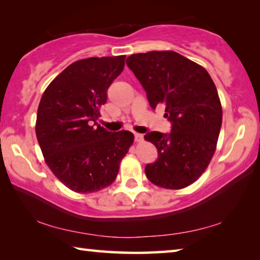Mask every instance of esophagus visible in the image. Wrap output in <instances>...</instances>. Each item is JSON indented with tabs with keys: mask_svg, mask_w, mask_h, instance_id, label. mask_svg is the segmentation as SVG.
<instances>
[{
	"mask_svg": "<svg viewBox=\"0 0 260 260\" xmlns=\"http://www.w3.org/2000/svg\"><path fill=\"white\" fill-rule=\"evenodd\" d=\"M135 141L137 142V143H140V142H142L143 141V137H144V136H143V134H139V133H135Z\"/></svg>",
	"mask_w": 260,
	"mask_h": 260,
	"instance_id": "34e87169",
	"label": "esophagus"
}]
</instances>
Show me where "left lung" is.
Wrapping results in <instances>:
<instances>
[{
    "instance_id": "obj_1",
    "label": "left lung",
    "mask_w": 260,
    "mask_h": 260,
    "mask_svg": "<svg viewBox=\"0 0 260 260\" xmlns=\"http://www.w3.org/2000/svg\"><path fill=\"white\" fill-rule=\"evenodd\" d=\"M126 64L140 80L151 107L164 105L172 132L147 133L157 159L145 167L153 184L180 190L200 178L217 148L222 107L217 88L202 66L165 50L132 54Z\"/></svg>"
}]
</instances>
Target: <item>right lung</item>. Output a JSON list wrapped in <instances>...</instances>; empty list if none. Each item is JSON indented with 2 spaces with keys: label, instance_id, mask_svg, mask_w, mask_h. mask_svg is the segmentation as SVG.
Here are the masks:
<instances>
[{
  "label": "right lung",
  "instance_id": "1",
  "mask_svg": "<svg viewBox=\"0 0 260 260\" xmlns=\"http://www.w3.org/2000/svg\"><path fill=\"white\" fill-rule=\"evenodd\" d=\"M126 56L75 61L54 78L38 107L36 134L47 165L77 193H92L115 181L133 145L128 131L110 133L92 121L107 101V89L121 74Z\"/></svg>",
  "mask_w": 260,
  "mask_h": 260
}]
</instances>
